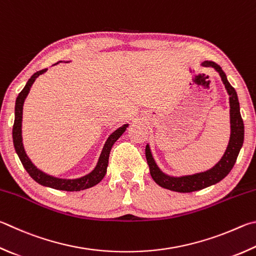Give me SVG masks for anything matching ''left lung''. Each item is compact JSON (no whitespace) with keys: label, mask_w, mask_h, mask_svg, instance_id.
<instances>
[{"label":"left lung","mask_w":256,"mask_h":256,"mask_svg":"<svg viewBox=\"0 0 256 256\" xmlns=\"http://www.w3.org/2000/svg\"><path fill=\"white\" fill-rule=\"evenodd\" d=\"M202 64L205 67H212L216 69V72L220 74L222 80L225 85L226 90L230 95V138L224 156H222L220 162H218L215 166H212V169L205 171V172L184 176H170L162 172V171L158 168L156 161L153 159L150 146H146V156L148 168H150L152 179L154 180L158 184L161 186L162 188L172 190V192H197V190L207 188L209 186L220 182V181L224 179L225 176L230 172V170L233 169L244 141V123L240 112V103L236 90L228 82V80H227L225 72H222L220 64H217L214 62H207V60L204 62Z\"/></svg>","instance_id":"obj_1"}]
</instances>
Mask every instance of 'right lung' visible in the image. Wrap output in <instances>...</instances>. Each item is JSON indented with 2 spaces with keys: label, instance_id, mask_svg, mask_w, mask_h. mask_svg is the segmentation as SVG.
<instances>
[{
  "label": "right lung",
  "instance_id": "add662e5",
  "mask_svg": "<svg viewBox=\"0 0 256 256\" xmlns=\"http://www.w3.org/2000/svg\"><path fill=\"white\" fill-rule=\"evenodd\" d=\"M46 70H47V68L34 74L30 80L26 84L24 88H23V90L20 92V94H18V96L16 97V112H14L16 118H14V124H13V131H12L13 144H14L16 151L18 153V158H20L23 166H24V169L26 170V172L30 174L32 179L40 184L46 186V187L57 189V190H64V192H80V190L94 187L95 184H98L100 181L105 176L106 169H108V156H110V148H112L113 144L118 141V138L125 132V130H126L128 124L123 125V126L118 128L116 131H114L112 134H110L108 138V141H106L104 144V148L103 150H102L98 162H97L95 169L92 170L90 174L84 176L82 178L60 179V178H56V176H52L46 174L41 170L36 169V166L32 164L31 160L28 158L26 153L24 151V148H23L22 130H21L22 112H23V103H24L26 97L28 96V94H29L32 84L34 82L36 77L42 75L44 72H46Z\"/></svg>",
  "mask_w": 256,
  "mask_h": 256
}]
</instances>
